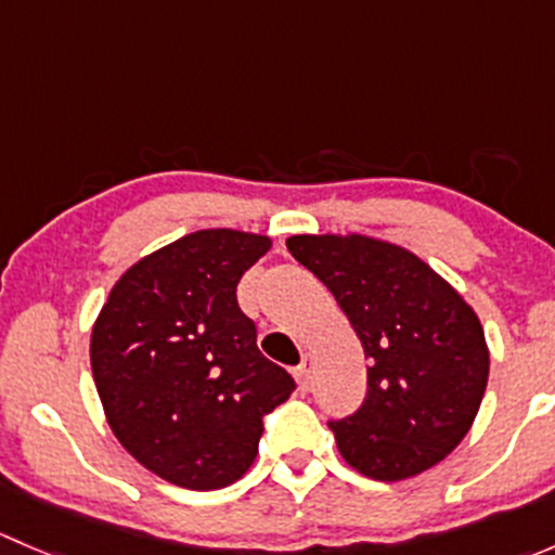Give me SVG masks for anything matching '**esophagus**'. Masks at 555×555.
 <instances>
[{
	"label": "esophagus",
	"mask_w": 555,
	"mask_h": 555,
	"mask_svg": "<svg viewBox=\"0 0 555 555\" xmlns=\"http://www.w3.org/2000/svg\"><path fill=\"white\" fill-rule=\"evenodd\" d=\"M295 378H298V386L304 391L311 389V382H313V373H311V362H304V365L295 367Z\"/></svg>",
	"instance_id": "esophagus-1"
}]
</instances>
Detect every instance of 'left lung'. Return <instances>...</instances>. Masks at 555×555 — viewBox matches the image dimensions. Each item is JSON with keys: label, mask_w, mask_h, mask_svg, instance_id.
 <instances>
[{"label": "left lung", "mask_w": 555, "mask_h": 555, "mask_svg": "<svg viewBox=\"0 0 555 555\" xmlns=\"http://www.w3.org/2000/svg\"><path fill=\"white\" fill-rule=\"evenodd\" d=\"M287 249L333 293L371 360L360 411L330 422L340 456L373 480L443 462L489 382L478 313L422 257L382 238L304 233Z\"/></svg>", "instance_id": "left-lung-1"}]
</instances>
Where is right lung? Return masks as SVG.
Wrapping results in <instances>:
<instances>
[{
  "label": "right lung",
  "mask_w": 555,
  "mask_h": 555,
  "mask_svg": "<svg viewBox=\"0 0 555 555\" xmlns=\"http://www.w3.org/2000/svg\"><path fill=\"white\" fill-rule=\"evenodd\" d=\"M260 233L209 228L160 246L115 282L91 333L104 416L142 467L215 491L251 467L262 418L295 382L257 349L236 284L266 251Z\"/></svg>",
  "instance_id": "right-lung-1"
}]
</instances>
